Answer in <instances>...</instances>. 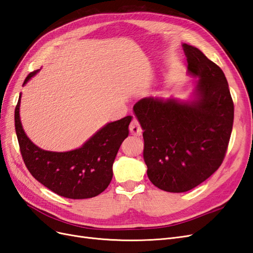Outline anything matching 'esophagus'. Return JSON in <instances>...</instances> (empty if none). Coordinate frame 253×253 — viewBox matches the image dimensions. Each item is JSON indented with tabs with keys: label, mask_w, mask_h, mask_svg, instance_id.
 Wrapping results in <instances>:
<instances>
[{
	"label": "esophagus",
	"mask_w": 253,
	"mask_h": 253,
	"mask_svg": "<svg viewBox=\"0 0 253 253\" xmlns=\"http://www.w3.org/2000/svg\"><path fill=\"white\" fill-rule=\"evenodd\" d=\"M129 132L134 136H140L142 134V128L139 125L138 120L136 118H134L131 122V125H129Z\"/></svg>",
	"instance_id": "esophagus-1"
}]
</instances>
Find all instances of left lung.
Here are the masks:
<instances>
[{
	"mask_svg": "<svg viewBox=\"0 0 253 253\" xmlns=\"http://www.w3.org/2000/svg\"><path fill=\"white\" fill-rule=\"evenodd\" d=\"M188 74L197 78L187 100L145 97L133 111L143 129V159L153 185L180 193L201 185L221 165L234 106L224 72L194 46L182 44Z\"/></svg>",
	"mask_w": 253,
	"mask_h": 253,
	"instance_id": "8db88e82",
	"label": "left lung"
}]
</instances>
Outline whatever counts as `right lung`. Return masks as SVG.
Instances as JSON below:
<instances>
[{"label": "right lung", "instance_id": "obj_1", "mask_svg": "<svg viewBox=\"0 0 253 253\" xmlns=\"http://www.w3.org/2000/svg\"><path fill=\"white\" fill-rule=\"evenodd\" d=\"M39 72L30 73L23 85ZM19 101L14 125L25 166L43 186L60 196L83 200L95 197L108 188L113 177V164L120 145L128 136L132 116L106 124L80 148L67 152L45 151L25 134L20 119Z\"/></svg>", "mask_w": 253, "mask_h": 253}]
</instances>
